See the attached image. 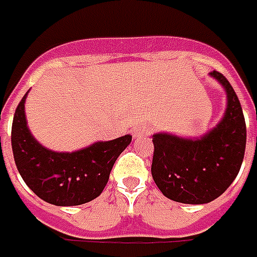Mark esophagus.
<instances>
[{
    "instance_id": "34e87169",
    "label": "esophagus",
    "mask_w": 257,
    "mask_h": 257,
    "mask_svg": "<svg viewBox=\"0 0 257 257\" xmlns=\"http://www.w3.org/2000/svg\"><path fill=\"white\" fill-rule=\"evenodd\" d=\"M132 134H133V138H136V140L147 137V136L149 134V128L148 127H145V125H138V127H136V128L133 130Z\"/></svg>"
}]
</instances>
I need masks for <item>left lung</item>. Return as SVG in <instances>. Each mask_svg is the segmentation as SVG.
Masks as SVG:
<instances>
[{"label":"left lung","instance_id":"obj_1","mask_svg":"<svg viewBox=\"0 0 257 257\" xmlns=\"http://www.w3.org/2000/svg\"><path fill=\"white\" fill-rule=\"evenodd\" d=\"M224 88L227 106L217 124L199 137L172 133L152 136V177L163 195L188 205L214 201L235 180L241 169L246 125L241 103L228 80L216 70L209 73Z\"/></svg>","mask_w":257,"mask_h":257}]
</instances>
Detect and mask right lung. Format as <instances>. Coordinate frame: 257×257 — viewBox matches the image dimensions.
Returning a JSON list of instances; mask_svg holds the SVG:
<instances>
[{
  "instance_id": "add662e5",
  "label": "right lung",
  "mask_w": 257,
  "mask_h": 257,
  "mask_svg": "<svg viewBox=\"0 0 257 257\" xmlns=\"http://www.w3.org/2000/svg\"><path fill=\"white\" fill-rule=\"evenodd\" d=\"M16 108L12 123V151L23 181L43 201L55 206H77L95 199L108 184L119 155L132 136L96 141L73 152H56L34 138L27 125L25 102Z\"/></svg>"
}]
</instances>
